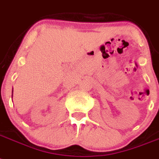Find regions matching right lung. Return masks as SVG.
<instances>
[{
    "instance_id": "1",
    "label": "right lung",
    "mask_w": 159,
    "mask_h": 159,
    "mask_svg": "<svg viewBox=\"0 0 159 159\" xmlns=\"http://www.w3.org/2000/svg\"><path fill=\"white\" fill-rule=\"evenodd\" d=\"M12 97H13V94H12Z\"/></svg>"
}]
</instances>
